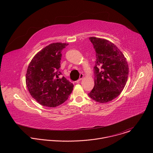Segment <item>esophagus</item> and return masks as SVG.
<instances>
[{
	"label": "esophagus",
	"instance_id": "34e87169",
	"mask_svg": "<svg viewBox=\"0 0 153 153\" xmlns=\"http://www.w3.org/2000/svg\"><path fill=\"white\" fill-rule=\"evenodd\" d=\"M83 76H84V75H83V74H80V77H79V79H78V80H77V82H79V81H80L83 78Z\"/></svg>",
	"mask_w": 153,
	"mask_h": 153
}]
</instances>
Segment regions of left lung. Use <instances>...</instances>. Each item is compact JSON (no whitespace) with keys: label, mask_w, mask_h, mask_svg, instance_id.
<instances>
[{"label":"left lung","mask_w":153,"mask_h":153,"mask_svg":"<svg viewBox=\"0 0 153 153\" xmlns=\"http://www.w3.org/2000/svg\"><path fill=\"white\" fill-rule=\"evenodd\" d=\"M96 51L94 86L88 96L99 103H106L116 98L126 83L129 68L126 58L110 41L90 37Z\"/></svg>","instance_id":"left-lung-1"}]
</instances>
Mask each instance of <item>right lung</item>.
I'll return each mask as SVG.
<instances>
[{"mask_svg": "<svg viewBox=\"0 0 153 153\" xmlns=\"http://www.w3.org/2000/svg\"><path fill=\"white\" fill-rule=\"evenodd\" d=\"M68 43H51L38 52L30 63L26 74L28 91L40 105L56 107L66 101L74 85L61 77V52Z\"/></svg>", "mask_w": 153, "mask_h": 153, "instance_id": "1", "label": "right lung"}]
</instances>
